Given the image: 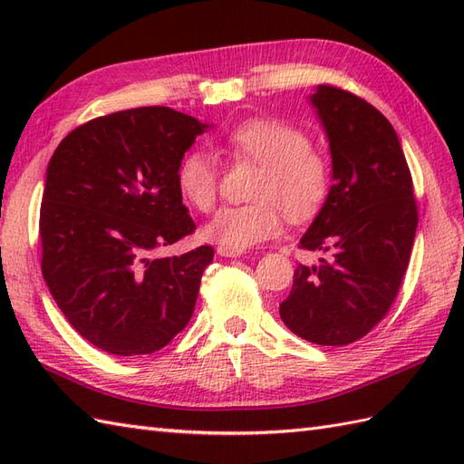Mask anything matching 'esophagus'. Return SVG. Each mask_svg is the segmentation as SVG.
<instances>
[{"label":"esophagus","mask_w":464,"mask_h":464,"mask_svg":"<svg viewBox=\"0 0 464 464\" xmlns=\"http://www.w3.org/2000/svg\"><path fill=\"white\" fill-rule=\"evenodd\" d=\"M217 253H219L221 257H241L245 251L243 249H233V247H223V245H219V247H217Z\"/></svg>","instance_id":"34e87169"}]
</instances>
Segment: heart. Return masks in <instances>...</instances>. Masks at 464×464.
Listing matches in <instances>:
<instances>
[{
  "mask_svg": "<svg viewBox=\"0 0 464 464\" xmlns=\"http://www.w3.org/2000/svg\"><path fill=\"white\" fill-rule=\"evenodd\" d=\"M225 145L235 160L263 165V173L253 187L255 201L221 207L205 225L207 239L247 249L279 233L281 211L291 221L317 211L329 187V169L299 127L279 120H249L229 131ZM177 183L193 207L211 209L219 189L215 157L205 151L187 155L177 169Z\"/></svg>",
  "mask_w": 464,
  "mask_h": 464,
  "instance_id": "1",
  "label": "heart"
}]
</instances>
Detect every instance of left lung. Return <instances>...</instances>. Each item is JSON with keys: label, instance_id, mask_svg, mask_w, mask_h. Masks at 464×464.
<instances>
[{"label": "left lung", "instance_id": "1", "mask_svg": "<svg viewBox=\"0 0 464 464\" xmlns=\"http://www.w3.org/2000/svg\"><path fill=\"white\" fill-rule=\"evenodd\" d=\"M309 102L329 140L333 185L299 243L331 257L295 269L279 314L297 337L343 347L364 337L395 301L417 233V201L387 117L333 85H319Z\"/></svg>", "mask_w": 464, "mask_h": 464}]
</instances>
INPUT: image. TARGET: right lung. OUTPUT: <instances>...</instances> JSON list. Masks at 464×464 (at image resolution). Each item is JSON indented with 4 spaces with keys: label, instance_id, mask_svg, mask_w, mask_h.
Returning a JSON list of instances; mask_svg holds the SVG:
<instances>
[{
    "label": "right lung",
    "instance_id": "right-lung-1",
    "mask_svg": "<svg viewBox=\"0 0 464 464\" xmlns=\"http://www.w3.org/2000/svg\"><path fill=\"white\" fill-rule=\"evenodd\" d=\"M207 127L171 107L117 111L73 130L47 165L42 273L65 319L97 349L150 354L191 319L213 247L153 253L195 231L177 169Z\"/></svg>",
    "mask_w": 464,
    "mask_h": 464
}]
</instances>
